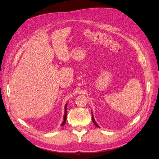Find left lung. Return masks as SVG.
I'll list each match as a JSON object with an SVG mask.
<instances>
[{"mask_svg":"<svg viewBox=\"0 0 159 159\" xmlns=\"http://www.w3.org/2000/svg\"><path fill=\"white\" fill-rule=\"evenodd\" d=\"M92 120H93V123L95 124V125H96V126H97V127H99V126L98 125H97V123H95V120H94V119H93V115H92Z\"/></svg>","mask_w":159,"mask_h":159,"instance_id":"8db88e82","label":"left lung"}]
</instances>
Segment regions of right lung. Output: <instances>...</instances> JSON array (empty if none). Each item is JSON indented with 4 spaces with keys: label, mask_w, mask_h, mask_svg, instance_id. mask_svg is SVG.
<instances>
[{
    "label": "right lung",
    "mask_w": 159,
    "mask_h": 159,
    "mask_svg": "<svg viewBox=\"0 0 159 159\" xmlns=\"http://www.w3.org/2000/svg\"><path fill=\"white\" fill-rule=\"evenodd\" d=\"M66 107H67V104L66 105V106H65V114H64V121L61 124V126L64 125L65 123H66V117H67V108H66Z\"/></svg>",
    "instance_id": "add662e5"
}]
</instances>
